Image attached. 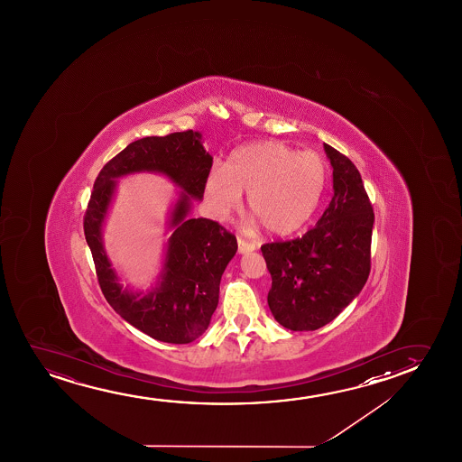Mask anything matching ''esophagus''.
Segmentation results:
<instances>
[{
  "mask_svg": "<svg viewBox=\"0 0 462 462\" xmlns=\"http://www.w3.org/2000/svg\"><path fill=\"white\" fill-rule=\"evenodd\" d=\"M255 249H257V245L254 241H247L238 236V253H253Z\"/></svg>",
  "mask_w": 462,
  "mask_h": 462,
  "instance_id": "obj_1",
  "label": "esophagus"
}]
</instances>
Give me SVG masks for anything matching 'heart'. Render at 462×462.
Here are the masks:
<instances>
[{
	"instance_id": "obj_1",
	"label": "heart",
	"mask_w": 462,
	"mask_h": 462,
	"mask_svg": "<svg viewBox=\"0 0 462 462\" xmlns=\"http://www.w3.org/2000/svg\"><path fill=\"white\" fill-rule=\"evenodd\" d=\"M327 183V164L317 152L291 150L281 142H257L230 152L205 181L209 209L226 219L247 192V208L266 232L287 235L310 219Z\"/></svg>"
}]
</instances>
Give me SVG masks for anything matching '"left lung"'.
I'll return each mask as SVG.
<instances>
[{"mask_svg":"<svg viewBox=\"0 0 462 462\" xmlns=\"http://www.w3.org/2000/svg\"><path fill=\"white\" fill-rule=\"evenodd\" d=\"M335 196L316 227L262 246L272 274L268 306L284 328L314 331L358 297L371 272L374 211L354 162L323 143Z\"/></svg>","mask_w":462,"mask_h":462,"instance_id":"left-lung-1","label":"left lung"}]
</instances>
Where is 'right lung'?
I'll return each instance as SVG.
<instances>
[{"label":"right lung","instance_id":"add662e5","mask_svg":"<svg viewBox=\"0 0 462 462\" xmlns=\"http://www.w3.org/2000/svg\"><path fill=\"white\" fill-rule=\"evenodd\" d=\"M211 165L196 131L135 140L102 167L85 211L83 230L104 297L126 322L158 341L189 344L205 333L219 301L222 273L238 249L235 235L217 222L189 217L192 200H202ZM139 171L165 174L182 189L170 220L174 234L163 272L146 294L119 284L101 245L116 180Z\"/></svg>","mask_w":462,"mask_h":462}]
</instances>
